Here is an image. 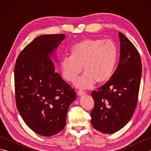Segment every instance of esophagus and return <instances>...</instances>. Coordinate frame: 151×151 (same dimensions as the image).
<instances>
[{"label":"esophagus","mask_w":151,"mask_h":151,"mask_svg":"<svg viewBox=\"0 0 151 151\" xmlns=\"http://www.w3.org/2000/svg\"><path fill=\"white\" fill-rule=\"evenodd\" d=\"M86 94V92L84 91H82V90H79L78 91V95L79 96H82L83 95H85Z\"/></svg>","instance_id":"34e87169"}]
</instances>
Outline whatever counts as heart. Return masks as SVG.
Masks as SVG:
<instances>
[{
  "mask_svg": "<svg viewBox=\"0 0 151 151\" xmlns=\"http://www.w3.org/2000/svg\"><path fill=\"white\" fill-rule=\"evenodd\" d=\"M70 56H63L60 66L63 77L73 82L83 67L84 74L76 80L75 85L81 89L91 88L95 82L103 84L113 75L116 66L119 50L110 40L86 39L75 44Z\"/></svg>",
  "mask_w": 151,
  "mask_h": 151,
  "instance_id": "obj_1",
  "label": "heart"
}]
</instances>
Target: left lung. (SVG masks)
<instances>
[{"label": "left lung", "mask_w": 151, "mask_h": 151, "mask_svg": "<svg viewBox=\"0 0 151 151\" xmlns=\"http://www.w3.org/2000/svg\"><path fill=\"white\" fill-rule=\"evenodd\" d=\"M120 56L111 78L98 91H93L94 108L91 124L104 134H112L125 126L136 110L142 65L138 51L132 43L119 32Z\"/></svg>", "instance_id": "1"}]
</instances>
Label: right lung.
<instances>
[{"instance_id": "add662e5", "label": "right lung", "mask_w": 151, "mask_h": 151, "mask_svg": "<svg viewBox=\"0 0 151 151\" xmlns=\"http://www.w3.org/2000/svg\"><path fill=\"white\" fill-rule=\"evenodd\" d=\"M65 35L38 36L24 47L16 60L14 81L16 105L28 127L51 136L65 127L75 90L55 71L51 59Z\"/></svg>"}]
</instances>
